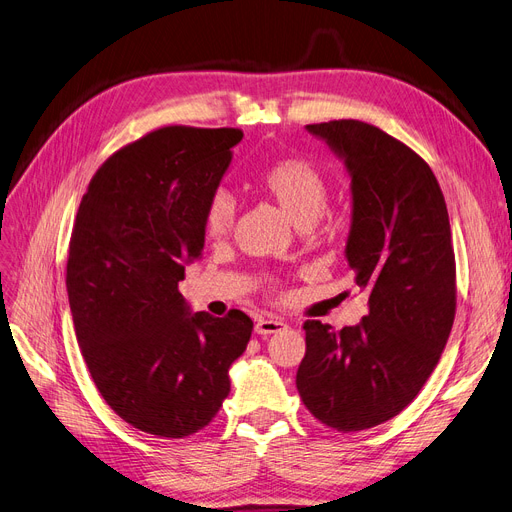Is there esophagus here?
<instances>
[{
	"label": "esophagus",
	"mask_w": 512,
	"mask_h": 512,
	"mask_svg": "<svg viewBox=\"0 0 512 512\" xmlns=\"http://www.w3.org/2000/svg\"><path fill=\"white\" fill-rule=\"evenodd\" d=\"M282 329H287V325L282 323V320L278 318H259L257 325H255V331L261 335V337H268L272 333H278Z\"/></svg>",
	"instance_id": "34e87169"
}]
</instances>
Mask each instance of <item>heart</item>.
<instances>
[{"mask_svg": "<svg viewBox=\"0 0 512 512\" xmlns=\"http://www.w3.org/2000/svg\"><path fill=\"white\" fill-rule=\"evenodd\" d=\"M259 187L299 227L312 225L329 204V181L323 170L306 158L276 160L259 175ZM202 225L204 234L213 240L230 236L236 225V202L225 194H215L204 206Z\"/></svg>", "mask_w": 512, "mask_h": 512, "instance_id": "heart-1", "label": "heart"}]
</instances>
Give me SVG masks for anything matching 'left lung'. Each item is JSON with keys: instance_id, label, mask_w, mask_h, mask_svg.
I'll use <instances>...</instances> for the list:
<instances>
[{"instance_id": "8db88e82", "label": "left lung", "mask_w": 512, "mask_h": 512, "mask_svg": "<svg viewBox=\"0 0 512 512\" xmlns=\"http://www.w3.org/2000/svg\"><path fill=\"white\" fill-rule=\"evenodd\" d=\"M308 130L350 170L346 257L369 314L344 329L306 320L295 384L320 424L358 432L399 415L437 367L456 318V255L439 181L411 147L358 120Z\"/></svg>"}]
</instances>
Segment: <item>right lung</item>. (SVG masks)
I'll list each match as a JSON object with an SVG mask.
<instances>
[{
  "instance_id": "obj_1",
  "label": "right lung",
  "mask_w": 512,
  "mask_h": 512,
  "mask_svg": "<svg viewBox=\"0 0 512 512\" xmlns=\"http://www.w3.org/2000/svg\"><path fill=\"white\" fill-rule=\"evenodd\" d=\"M240 128L164 126L120 147L73 221L67 293L92 382L124 422L162 439L211 424L253 320L187 312L185 263L204 249V206Z\"/></svg>"
}]
</instances>
